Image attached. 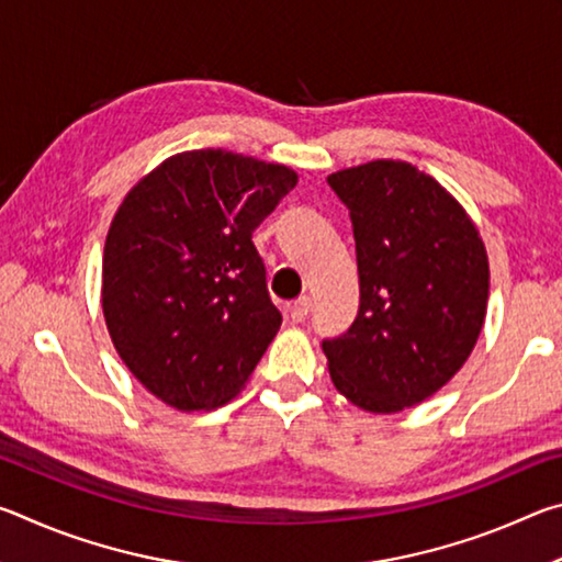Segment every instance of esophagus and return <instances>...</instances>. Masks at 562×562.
I'll return each instance as SVG.
<instances>
[{
  "label": "esophagus",
  "mask_w": 562,
  "mask_h": 562,
  "mask_svg": "<svg viewBox=\"0 0 562 562\" xmlns=\"http://www.w3.org/2000/svg\"><path fill=\"white\" fill-rule=\"evenodd\" d=\"M310 310H312V300H310V297H300V300L294 302L292 307H290V317H292V322H304V319H307Z\"/></svg>",
  "instance_id": "esophagus-1"
}]
</instances>
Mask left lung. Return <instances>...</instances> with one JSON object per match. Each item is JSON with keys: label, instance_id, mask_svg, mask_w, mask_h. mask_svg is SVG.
I'll list each match as a JSON object with an SVG mask.
<instances>
[{"label": "left lung", "instance_id": "obj_1", "mask_svg": "<svg viewBox=\"0 0 562 562\" xmlns=\"http://www.w3.org/2000/svg\"><path fill=\"white\" fill-rule=\"evenodd\" d=\"M357 245L359 312L322 339L337 392L372 414L414 406L469 359L488 304V258L463 207L402 160L327 178Z\"/></svg>", "mask_w": 562, "mask_h": 562}]
</instances>
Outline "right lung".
<instances>
[{
    "label": "right lung",
    "instance_id": "add662e5",
    "mask_svg": "<svg viewBox=\"0 0 562 562\" xmlns=\"http://www.w3.org/2000/svg\"><path fill=\"white\" fill-rule=\"evenodd\" d=\"M294 186L290 168L205 148L168 158L121 203L103 247V317L160 402H231L278 335L252 233Z\"/></svg>",
    "mask_w": 562,
    "mask_h": 562
}]
</instances>
